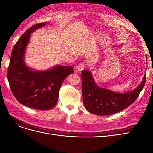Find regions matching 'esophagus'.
<instances>
[{
    "label": "esophagus",
    "instance_id": "esophagus-1",
    "mask_svg": "<svg viewBox=\"0 0 153 153\" xmlns=\"http://www.w3.org/2000/svg\"><path fill=\"white\" fill-rule=\"evenodd\" d=\"M85 66H86L85 64H84V63H82V64H80V65H78L77 66V70L78 71H82V70H84V68H85Z\"/></svg>",
    "mask_w": 153,
    "mask_h": 153
}]
</instances>
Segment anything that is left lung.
I'll return each mask as SVG.
<instances>
[{
	"label": "left lung",
	"instance_id": "obj_1",
	"mask_svg": "<svg viewBox=\"0 0 153 153\" xmlns=\"http://www.w3.org/2000/svg\"><path fill=\"white\" fill-rule=\"evenodd\" d=\"M147 59V55H146ZM83 101L91 114L108 115L120 112L131 105L138 97L146 81V75L135 89L124 93L115 92L98 87L91 71L83 70L81 74Z\"/></svg>",
	"mask_w": 153,
	"mask_h": 153
}]
</instances>
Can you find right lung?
I'll return each mask as SVG.
<instances>
[{
  "label": "right lung",
  "mask_w": 153,
  "mask_h": 153,
  "mask_svg": "<svg viewBox=\"0 0 153 153\" xmlns=\"http://www.w3.org/2000/svg\"><path fill=\"white\" fill-rule=\"evenodd\" d=\"M47 23H41L27 30L14 46L7 69V80L14 96L21 104L46 110L57 104L64 79L74 72L71 66H56L47 70H34L25 63V53L31 34Z\"/></svg>",
  "instance_id": "right-lung-1"
}]
</instances>
